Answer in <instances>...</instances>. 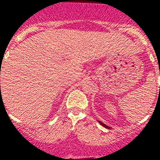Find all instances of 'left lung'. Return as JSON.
I'll return each mask as SVG.
<instances>
[{
    "mask_svg": "<svg viewBox=\"0 0 160 160\" xmlns=\"http://www.w3.org/2000/svg\"><path fill=\"white\" fill-rule=\"evenodd\" d=\"M98 122H99V123H100V124H101L102 126H104V127H105V128H106V129H111L110 127L108 126V125H106V124H104V123H102V122H101V121H100V120H98Z\"/></svg>",
    "mask_w": 160,
    "mask_h": 160,
    "instance_id": "obj_1",
    "label": "left lung"
}]
</instances>
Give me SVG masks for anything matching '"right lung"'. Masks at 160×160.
I'll return each mask as SVG.
<instances>
[{
  "instance_id": "obj_1",
  "label": "right lung",
  "mask_w": 160,
  "mask_h": 160,
  "mask_svg": "<svg viewBox=\"0 0 160 160\" xmlns=\"http://www.w3.org/2000/svg\"><path fill=\"white\" fill-rule=\"evenodd\" d=\"M0 86H1V85H0Z\"/></svg>"
}]
</instances>
